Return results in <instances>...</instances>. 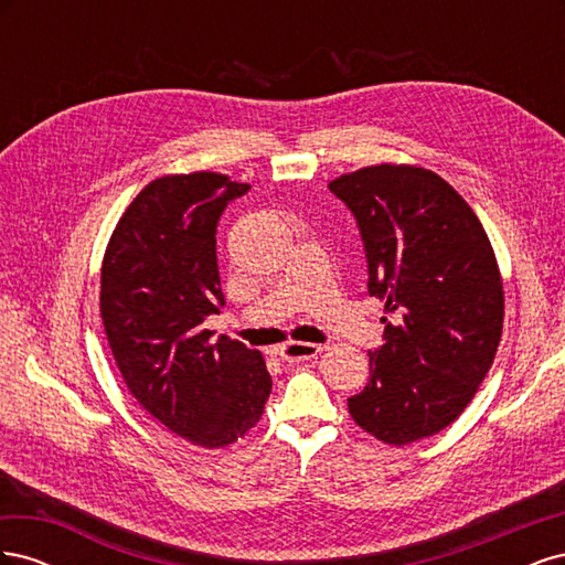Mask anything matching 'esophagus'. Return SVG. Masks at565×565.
<instances>
[{"label": "esophagus", "instance_id": "34e87169", "mask_svg": "<svg viewBox=\"0 0 565 565\" xmlns=\"http://www.w3.org/2000/svg\"><path fill=\"white\" fill-rule=\"evenodd\" d=\"M322 351L320 344H309V341H287L278 349V355L285 363H301V361H311Z\"/></svg>", "mask_w": 565, "mask_h": 565}]
</instances>
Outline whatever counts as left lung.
<instances>
[{
    "label": "left lung",
    "instance_id": "1",
    "mask_svg": "<svg viewBox=\"0 0 565 565\" xmlns=\"http://www.w3.org/2000/svg\"><path fill=\"white\" fill-rule=\"evenodd\" d=\"M330 191L358 218L370 297L393 313L349 413L386 446L429 438L465 413L502 339L504 287L488 233L446 179L417 164L355 169Z\"/></svg>",
    "mask_w": 565,
    "mask_h": 565
}]
</instances>
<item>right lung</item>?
<instances>
[{
  "mask_svg": "<svg viewBox=\"0 0 565 565\" xmlns=\"http://www.w3.org/2000/svg\"><path fill=\"white\" fill-rule=\"evenodd\" d=\"M249 183L216 172L167 174L131 200L100 268V318L131 396L169 431L216 450L264 415L270 374L259 351L212 339L226 303L216 224Z\"/></svg>",
  "mask_w": 565,
  "mask_h": 565,
  "instance_id": "obj_1",
  "label": "right lung"
}]
</instances>
